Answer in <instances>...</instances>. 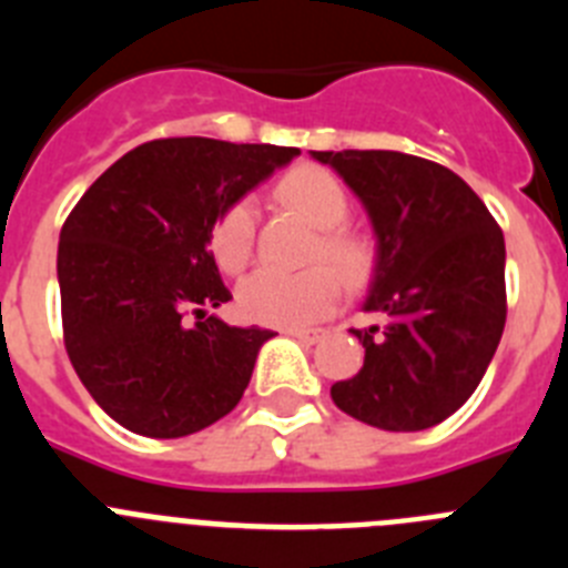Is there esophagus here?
Segmentation results:
<instances>
[{
	"label": "esophagus",
	"mask_w": 568,
	"mask_h": 568,
	"mask_svg": "<svg viewBox=\"0 0 568 568\" xmlns=\"http://www.w3.org/2000/svg\"><path fill=\"white\" fill-rule=\"evenodd\" d=\"M284 333H287L290 338L301 341V344H318V341L324 338V335H327V329H321V327H313V329H298V327H293V329H284Z\"/></svg>",
	"instance_id": "esophagus-1"
}]
</instances>
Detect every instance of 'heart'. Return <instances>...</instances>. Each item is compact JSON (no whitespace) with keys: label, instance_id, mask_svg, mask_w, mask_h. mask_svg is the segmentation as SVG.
Returning <instances> with one entry per match:
<instances>
[{"label":"heart","instance_id":"1","mask_svg":"<svg viewBox=\"0 0 568 568\" xmlns=\"http://www.w3.org/2000/svg\"><path fill=\"white\" fill-rule=\"evenodd\" d=\"M278 202L318 227L313 261H327L344 281H358L369 267V244L344 227L349 202L333 173L321 168H295L275 184ZM255 213L250 202H235L222 210L210 230V253L224 273L235 275L253 258ZM341 298V281L327 267H310L304 273L281 275L258 270L241 281L239 310L247 321L270 327H307L333 313Z\"/></svg>","mask_w":568,"mask_h":568}]
</instances>
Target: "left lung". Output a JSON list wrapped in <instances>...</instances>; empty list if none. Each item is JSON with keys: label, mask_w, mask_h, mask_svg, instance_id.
<instances>
[{"label": "left lung", "mask_w": 568, "mask_h": 568, "mask_svg": "<svg viewBox=\"0 0 568 568\" xmlns=\"http://www.w3.org/2000/svg\"><path fill=\"white\" fill-rule=\"evenodd\" d=\"M364 204L375 273L349 329L364 366L333 384L335 406L386 433H418L466 404L506 324V244L475 190L444 164L395 150H310Z\"/></svg>", "instance_id": "8db88e82"}]
</instances>
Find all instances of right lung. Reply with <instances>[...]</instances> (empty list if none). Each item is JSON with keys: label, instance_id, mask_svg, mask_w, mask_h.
Segmentation results:
<instances>
[{"label": "right lung", "instance_id": "1", "mask_svg": "<svg viewBox=\"0 0 568 568\" xmlns=\"http://www.w3.org/2000/svg\"><path fill=\"white\" fill-rule=\"evenodd\" d=\"M298 148L155 139L110 164L59 235L64 349L93 400L144 438H184L233 413L270 329L207 310L224 287L210 230Z\"/></svg>", "mask_w": 568, "mask_h": 568}]
</instances>
